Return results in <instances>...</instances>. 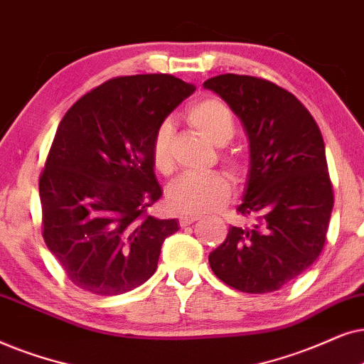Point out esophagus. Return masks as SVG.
<instances>
[{
	"label": "esophagus",
	"mask_w": 364,
	"mask_h": 364,
	"mask_svg": "<svg viewBox=\"0 0 364 364\" xmlns=\"http://www.w3.org/2000/svg\"><path fill=\"white\" fill-rule=\"evenodd\" d=\"M198 220H200L198 216H181V218H179V226L185 228L188 225H193V223L198 221Z\"/></svg>",
	"instance_id": "34e87169"
}]
</instances>
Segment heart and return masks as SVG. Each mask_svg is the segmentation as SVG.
Listing matches in <instances>:
<instances>
[{
	"label": "heart",
	"mask_w": 364,
	"mask_h": 364,
	"mask_svg": "<svg viewBox=\"0 0 364 364\" xmlns=\"http://www.w3.org/2000/svg\"><path fill=\"white\" fill-rule=\"evenodd\" d=\"M188 121L195 126L208 141L216 146L226 144L235 134V119L228 106L216 98H206L195 103L188 111ZM173 124L163 121L151 139L153 166L161 174H169L174 166L173 159ZM232 171L241 168L236 156H226ZM231 196V185L223 173L185 174L178 178L168 190V205L179 215H206L220 210Z\"/></svg>",
	"instance_id": "b5f03b06"
}]
</instances>
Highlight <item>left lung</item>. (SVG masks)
<instances>
[{"label":"left lung","mask_w":364,"mask_h":364,"mask_svg":"<svg viewBox=\"0 0 364 364\" xmlns=\"http://www.w3.org/2000/svg\"><path fill=\"white\" fill-rule=\"evenodd\" d=\"M203 86L243 123L250 173L238 211L255 220L230 228L210 266L243 293L276 291L303 274L326 241L334 200L321 132L296 96L271 81L228 73Z\"/></svg>","instance_id":"left-lung-1"}]
</instances>
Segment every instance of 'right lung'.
I'll return each mask as SVG.
<instances>
[{
    "mask_svg": "<svg viewBox=\"0 0 364 364\" xmlns=\"http://www.w3.org/2000/svg\"><path fill=\"white\" fill-rule=\"evenodd\" d=\"M195 90L171 75L113 77L61 119L40 176L43 238L76 287L114 296L154 274L179 226L146 216L163 195L151 139Z\"/></svg>",
    "mask_w": 364,
    "mask_h": 364,
    "instance_id": "right-lung-1",
    "label": "right lung"
}]
</instances>
